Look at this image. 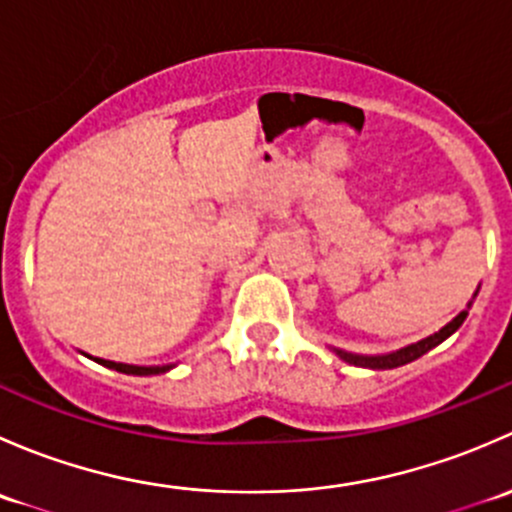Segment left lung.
Wrapping results in <instances>:
<instances>
[{"instance_id": "left-lung-1", "label": "left lung", "mask_w": 512, "mask_h": 512, "mask_svg": "<svg viewBox=\"0 0 512 512\" xmlns=\"http://www.w3.org/2000/svg\"><path fill=\"white\" fill-rule=\"evenodd\" d=\"M478 289H476V292H473V299H476ZM473 299H471V302H468V307L463 309L461 314H456V317H453L451 322L446 324V327L438 329L436 334H431V337L421 339V342L406 344V347L396 349V352H389V354H354V352H344V349H337V347H329V349H332V352L337 354L339 359L347 361V364L364 366V369H396V366H404V364H409V361H416L418 356H423L426 352H431L433 347H438V344H441V342H446V339L451 337V334L456 332V329L461 327L463 322H466L468 309H471Z\"/></svg>"}]
</instances>
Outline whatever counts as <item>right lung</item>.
I'll return each instance as SVG.
<instances>
[{"label":"right lung","instance_id":"1","mask_svg":"<svg viewBox=\"0 0 512 512\" xmlns=\"http://www.w3.org/2000/svg\"><path fill=\"white\" fill-rule=\"evenodd\" d=\"M89 356V354H86ZM94 359L96 364L106 366V369L121 371V374H131V376H153V374H165V371L173 369L175 364H163V366H136V364H121V361H108V359H98V356H89Z\"/></svg>","mask_w":512,"mask_h":512}]
</instances>
